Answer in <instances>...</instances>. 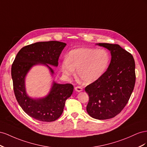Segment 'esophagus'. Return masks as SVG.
Listing matches in <instances>:
<instances>
[{
  "mask_svg": "<svg viewBox=\"0 0 147 147\" xmlns=\"http://www.w3.org/2000/svg\"><path fill=\"white\" fill-rule=\"evenodd\" d=\"M82 90H83L82 88L80 86H77V87H75V90H76L78 92H80L82 91Z\"/></svg>",
  "mask_w": 147,
  "mask_h": 147,
  "instance_id": "esophagus-1",
  "label": "esophagus"
}]
</instances>
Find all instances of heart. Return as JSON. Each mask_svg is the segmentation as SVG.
<instances>
[{"instance_id":"obj_1","label":"heart","mask_w":147,"mask_h":147,"mask_svg":"<svg viewBox=\"0 0 147 147\" xmlns=\"http://www.w3.org/2000/svg\"><path fill=\"white\" fill-rule=\"evenodd\" d=\"M110 58L105 50L81 48L73 50L67 59L61 63L62 72L66 76L74 74L77 70L78 78L86 84L94 82L105 72Z\"/></svg>"}]
</instances>
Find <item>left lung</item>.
<instances>
[{
	"label": "left lung",
	"instance_id": "obj_1",
	"mask_svg": "<svg viewBox=\"0 0 147 147\" xmlns=\"http://www.w3.org/2000/svg\"><path fill=\"white\" fill-rule=\"evenodd\" d=\"M110 51L111 62L98 80L86 87L89 100L87 111L97 119L114 118L126 105L136 83L133 56L118 44L99 43Z\"/></svg>",
	"mask_w": 147,
	"mask_h": 147
}]
</instances>
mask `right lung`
Returning <instances> with one entry per match:
<instances>
[{
	"instance_id": "obj_1",
	"label": "right lung",
	"mask_w": 147,
	"mask_h": 147,
	"mask_svg": "<svg viewBox=\"0 0 147 147\" xmlns=\"http://www.w3.org/2000/svg\"><path fill=\"white\" fill-rule=\"evenodd\" d=\"M66 44L58 41L39 42L25 46L16 55L11 65V78L15 97L23 111L31 118L43 122L57 120L63 111L66 100L73 94L71 84H60L53 81L49 94L45 97L34 99L27 95L25 77L32 67L42 64L57 66L58 58Z\"/></svg>"
}]
</instances>
